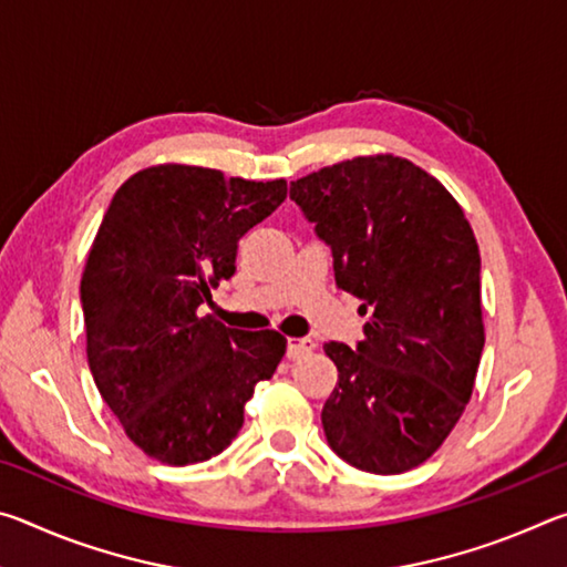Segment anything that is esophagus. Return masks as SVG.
<instances>
[{
	"mask_svg": "<svg viewBox=\"0 0 567 567\" xmlns=\"http://www.w3.org/2000/svg\"><path fill=\"white\" fill-rule=\"evenodd\" d=\"M315 350V342L310 338H290L287 340V358L290 360H300L305 354H310Z\"/></svg>",
	"mask_w": 567,
	"mask_h": 567,
	"instance_id": "1",
	"label": "esophagus"
}]
</instances>
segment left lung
Masks as SVG:
<instances>
[{
  "label": "left lung",
  "mask_w": 567,
  "mask_h": 567,
  "mask_svg": "<svg viewBox=\"0 0 567 567\" xmlns=\"http://www.w3.org/2000/svg\"><path fill=\"white\" fill-rule=\"evenodd\" d=\"M290 199L368 315L354 348L324 344L338 364L324 437L364 473H405L443 445L473 395L485 344L473 229L435 177L392 155L322 167L290 182Z\"/></svg>",
  "instance_id": "8db88e82"
}]
</instances>
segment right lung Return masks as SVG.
Masks as SVG:
<instances>
[{"label":"right lung","instance_id":"obj_1","mask_svg":"<svg viewBox=\"0 0 567 567\" xmlns=\"http://www.w3.org/2000/svg\"><path fill=\"white\" fill-rule=\"evenodd\" d=\"M285 197V179L159 165L124 182L102 217L80 285L90 370L124 433L159 463L223 453L282 360L280 332L225 328L203 305L235 275L239 237Z\"/></svg>","mask_w":567,"mask_h":567}]
</instances>
